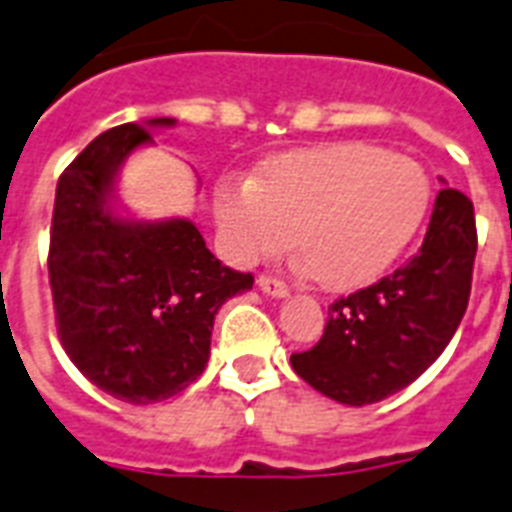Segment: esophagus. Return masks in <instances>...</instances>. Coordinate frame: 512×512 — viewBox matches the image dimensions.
Returning a JSON list of instances; mask_svg holds the SVG:
<instances>
[{
	"instance_id": "34e87169",
	"label": "esophagus",
	"mask_w": 512,
	"mask_h": 512,
	"mask_svg": "<svg viewBox=\"0 0 512 512\" xmlns=\"http://www.w3.org/2000/svg\"><path fill=\"white\" fill-rule=\"evenodd\" d=\"M257 287L263 289L265 295H271V297H287L289 295L287 284H284L281 279H276V276H260V279H257Z\"/></svg>"
}]
</instances>
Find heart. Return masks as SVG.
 I'll use <instances>...</instances> for the list:
<instances>
[{"mask_svg":"<svg viewBox=\"0 0 512 512\" xmlns=\"http://www.w3.org/2000/svg\"><path fill=\"white\" fill-rule=\"evenodd\" d=\"M433 183L412 156L364 140L297 148L255 177H223L212 196L217 244L233 265H255L292 244L329 289L364 287L417 239Z\"/></svg>","mask_w":512,"mask_h":512,"instance_id":"1","label":"heart"}]
</instances>
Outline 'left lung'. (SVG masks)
I'll return each instance as SVG.
<instances>
[{"label":"left lung","mask_w":512,"mask_h":512,"mask_svg":"<svg viewBox=\"0 0 512 512\" xmlns=\"http://www.w3.org/2000/svg\"><path fill=\"white\" fill-rule=\"evenodd\" d=\"M473 201L441 188L420 252L398 271L329 305L321 340L292 369L340 404L393 396L436 361L468 308L476 260Z\"/></svg>","instance_id":"left-lung-1"}]
</instances>
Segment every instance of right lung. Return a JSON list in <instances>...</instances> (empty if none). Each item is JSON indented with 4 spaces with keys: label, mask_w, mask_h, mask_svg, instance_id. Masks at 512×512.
I'll list each match as a JSON object with an SVG mask.
<instances>
[{
    "label": "right lung",
    "mask_w": 512,
    "mask_h": 512,
    "mask_svg": "<svg viewBox=\"0 0 512 512\" xmlns=\"http://www.w3.org/2000/svg\"><path fill=\"white\" fill-rule=\"evenodd\" d=\"M172 124L98 135L60 175L52 209L47 271L60 342L92 385L140 406L177 396L204 372L215 313L255 284L220 263L191 220L114 212L124 159Z\"/></svg>",
    "instance_id": "right-lung-1"
}]
</instances>
